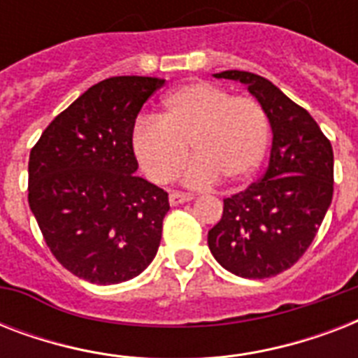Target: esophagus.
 Instances as JSON below:
<instances>
[{"instance_id":"1","label":"esophagus","mask_w":358,"mask_h":358,"mask_svg":"<svg viewBox=\"0 0 358 358\" xmlns=\"http://www.w3.org/2000/svg\"><path fill=\"white\" fill-rule=\"evenodd\" d=\"M189 201H193V195H189V193H182V191H173V193L169 195L171 206H178V204H184V202Z\"/></svg>"}]
</instances>
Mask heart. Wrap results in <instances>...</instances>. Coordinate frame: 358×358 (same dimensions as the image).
Here are the masks:
<instances>
[{
    "instance_id": "b5f03b06",
    "label": "heart",
    "mask_w": 358,
    "mask_h": 358,
    "mask_svg": "<svg viewBox=\"0 0 358 358\" xmlns=\"http://www.w3.org/2000/svg\"><path fill=\"white\" fill-rule=\"evenodd\" d=\"M267 143L269 120L260 103L208 81L169 92L159 117L137 120L131 131L135 157L156 184L178 173L189 154L187 144L196 157L185 169L187 184L208 185L217 178L238 184L260 165Z\"/></svg>"
}]
</instances>
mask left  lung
Instances as JSON below:
<instances>
[{
	"label": "left lung",
	"mask_w": 358,
	"mask_h": 358,
	"mask_svg": "<svg viewBox=\"0 0 358 358\" xmlns=\"http://www.w3.org/2000/svg\"><path fill=\"white\" fill-rule=\"evenodd\" d=\"M213 76L247 85L271 124L273 146L264 176L223 201L208 247L238 277H275L305 255L331 206L333 146L310 113L266 78L243 70Z\"/></svg>",
	"instance_id": "8db88e82"
}]
</instances>
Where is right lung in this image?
<instances>
[{
  "label": "right lung",
  "instance_id": "add662e5",
  "mask_svg": "<svg viewBox=\"0 0 358 358\" xmlns=\"http://www.w3.org/2000/svg\"><path fill=\"white\" fill-rule=\"evenodd\" d=\"M165 80L117 76L50 122L29 154V208L52 255L76 277L119 284L148 267L169 195L137 174L131 131Z\"/></svg>",
  "mask_w": 358,
  "mask_h": 358
}]
</instances>
